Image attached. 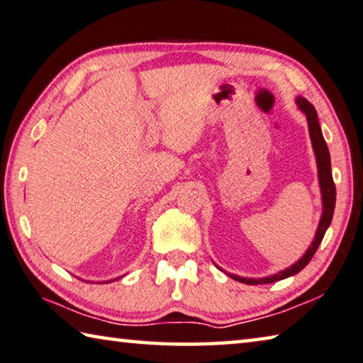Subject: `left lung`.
<instances>
[{
	"instance_id": "left-lung-1",
	"label": "left lung",
	"mask_w": 363,
	"mask_h": 363,
	"mask_svg": "<svg viewBox=\"0 0 363 363\" xmlns=\"http://www.w3.org/2000/svg\"><path fill=\"white\" fill-rule=\"evenodd\" d=\"M295 103L301 113L306 116L309 138H311L313 150L315 155V163H318V177H319V187H320V195H322V216L319 220V227H318V230H315V235H314L311 246H309L306 252L300 257V260H296L294 265H291L286 269H282V272L272 274V276H265V278H259V279L241 278V276L228 273L230 278L235 281L245 282V284H272V282L286 279V278H289V276H294L298 272H301V269L308 265L309 260L313 259V255L315 254V250H318L322 238H324L327 228L330 227V222L333 217L335 201H337V189H335V182L332 177L330 152H328L327 143L324 140V135H322L318 113H315L314 106L306 100V98L296 96Z\"/></svg>"
}]
</instances>
